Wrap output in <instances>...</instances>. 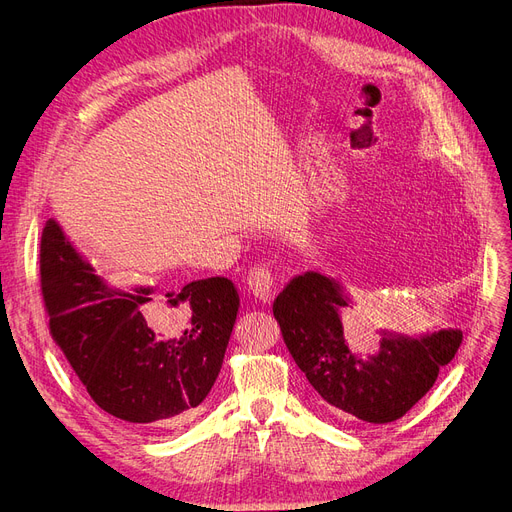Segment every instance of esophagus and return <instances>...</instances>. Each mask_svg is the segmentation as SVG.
Wrapping results in <instances>:
<instances>
[{"label":"esophagus","instance_id":"esophagus-1","mask_svg":"<svg viewBox=\"0 0 512 512\" xmlns=\"http://www.w3.org/2000/svg\"><path fill=\"white\" fill-rule=\"evenodd\" d=\"M248 289L256 299H262V302H268L273 297L275 291V275L273 270L268 268V264H254L248 273Z\"/></svg>","mask_w":512,"mask_h":512}]
</instances>
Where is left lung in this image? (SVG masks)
Listing matches in <instances>:
<instances>
[{
    "mask_svg": "<svg viewBox=\"0 0 512 512\" xmlns=\"http://www.w3.org/2000/svg\"><path fill=\"white\" fill-rule=\"evenodd\" d=\"M349 308L351 297L337 279L308 270L277 295L273 314L295 364L330 411L370 424L395 422L434 386L463 333L440 328L409 337L380 330V349L362 357L345 343L341 314Z\"/></svg>",
    "mask_w": 512,
    "mask_h": 512,
    "instance_id": "left-lung-1",
    "label": "left lung"
}]
</instances>
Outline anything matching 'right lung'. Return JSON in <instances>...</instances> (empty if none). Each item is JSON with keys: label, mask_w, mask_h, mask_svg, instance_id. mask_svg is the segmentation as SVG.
Listing matches in <instances>:
<instances>
[{"label": "right lung", "mask_w": 512, "mask_h": 512, "mask_svg": "<svg viewBox=\"0 0 512 512\" xmlns=\"http://www.w3.org/2000/svg\"><path fill=\"white\" fill-rule=\"evenodd\" d=\"M41 287L51 335L103 411L153 428L196 415L221 372L239 312L229 279L192 281L150 310L155 287L109 283L49 219Z\"/></svg>", "instance_id": "obj_1"}]
</instances>
